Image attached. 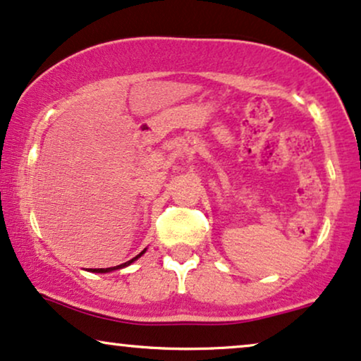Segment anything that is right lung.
<instances>
[{
	"label": "right lung",
	"instance_id": "right-lung-1",
	"mask_svg": "<svg viewBox=\"0 0 361 361\" xmlns=\"http://www.w3.org/2000/svg\"><path fill=\"white\" fill-rule=\"evenodd\" d=\"M143 253H145V250H143V252H141L140 255H136V257H135V258H131V259H130V262H126V263H123V264H118V267H111V268H90V271H93V273H108V271L118 270V268L128 267V264H130V263H133V262H135V259H136V258H140V257H141V255H143Z\"/></svg>",
	"mask_w": 361,
	"mask_h": 361
}]
</instances>
